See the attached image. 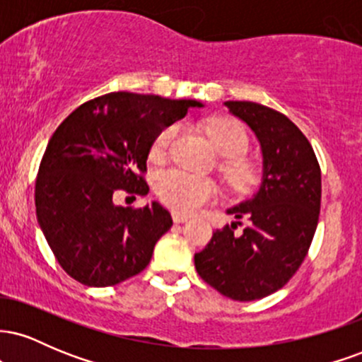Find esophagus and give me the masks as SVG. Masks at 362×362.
<instances>
[{
	"label": "esophagus",
	"instance_id": "obj_1",
	"mask_svg": "<svg viewBox=\"0 0 362 362\" xmlns=\"http://www.w3.org/2000/svg\"><path fill=\"white\" fill-rule=\"evenodd\" d=\"M172 219H173V221H175V223H185V221H189L190 216H189V214L177 213V211H175V213H172Z\"/></svg>",
	"mask_w": 362,
	"mask_h": 362
}]
</instances>
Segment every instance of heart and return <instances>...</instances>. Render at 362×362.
I'll use <instances>...</instances> for the list:
<instances>
[{"mask_svg": "<svg viewBox=\"0 0 362 362\" xmlns=\"http://www.w3.org/2000/svg\"><path fill=\"white\" fill-rule=\"evenodd\" d=\"M175 132V124H170L158 132L149 149L153 158L165 155ZM206 132L219 155L226 156L223 170L228 180L236 187L250 184L253 168L240 158L248 148L247 131L231 119H213L207 122ZM155 190L163 204L182 213H192L206 202L213 201L218 194V187L211 178L192 175L180 168L160 170L155 177Z\"/></svg>", "mask_w": 362, "mask_h": 362, "instance_id": "obj_1", "label": "heart"}]
</instances>
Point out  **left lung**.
Here are the masks:
<instances>
[{
    "mask_svg": "<svg viewBox=\"0 0 362 362\" xmlns=\"http://www.w3.org/2000/svg\"><path fill=\"white\" fill-rule=\"evenodd\" d=\"M224 105L259 139L262 184L252 199L228 209L238 221L216 230L194 262L216 291L253 301L288 284L305 260L318 224L322 172L310 141L284 114L255 102ZM238 226L244 230L236 234Z\"/></svg>",
    "mask_w": 362,
    "mask_h": 362,
    "instance_id": "left-lung-1",
    "label": "left lung"
}]
</instances>
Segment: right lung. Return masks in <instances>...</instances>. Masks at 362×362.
Here are the masks:
<instances>
[{
    "instance_id": "add662e5",
    "label": "right lung",
    "mask_w": 362,
    "mask_h": 362,
    "mask_svg": "<svg viewBox=\"0 0 362 362\" xmlns=\"http://www.w3.org/2000/svg\"><path fill=\"white\" fill-rule=\"evenodd\" d=\"M195 100L114 91L71 112L52 138L35 180L37 219L68 276L105 288L146 269L172 216L153 202L114 204L124 190L146 195V160L155 136L185 117Z\"/></svg>"
}]
</instances>
